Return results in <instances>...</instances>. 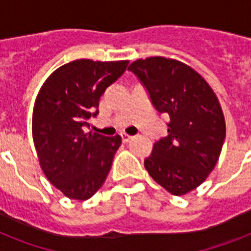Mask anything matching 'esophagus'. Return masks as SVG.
<instances>
[{
	"label": "esophagus",
	"instance_id": "esophagus-1",
	"mask_svg": "<svg viewBox=\"0 0 251 251\" xmlns=\"http://www.w3.org/2000/svg\"><path fill=\"white\" fill-rule=\"evenodd\" d=\"M121 138H122V142H125L126 143V142H129L133 137H131V135H129V134L124 133V134H121Z\"/></svg>",
	"mask_w": 251,
	"mask_h": 251
}]
</instances>
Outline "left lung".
Instances as JSON below:
<instances>
[{
  "label": "left lung",
  "instance_id": "obj_1",
  "mask_svg": "<svg viewBox=\"0 0 251 251\" xmlns=\"http://www.w3.org/2000/svg\"><path fill=\"white\" fill-rule=\"evenodd\" d=\"M159 113L169 116L168 134L155 142L145 168L173 195L194 190L218 163L226 139L222 106L206 80L190 66L164 57L129 66Z\"/></svg>",
  "mask_w": 251,
  "mask_h": 251
}]
</instances>
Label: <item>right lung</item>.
Instances as JSON below:
<instances>
[{
	"label": "right lung",
	"mask_w": 251,
	"mask_h": 251,
	"mask_svg": "<svg viewBox=\"0 0 251 251\" xmlns=\"http://www.w3.org/2000/svg\"><path fill=\"white\" fill-rule=\"evenodd\" d=\"M129 61L76 60L48 76L35 100L32 138L41 169L68 198L86 201L101 187L121 137L87 131L101 95Z\"/></svg>",
	"instance_id": "obj_1"
}]
</instances>
